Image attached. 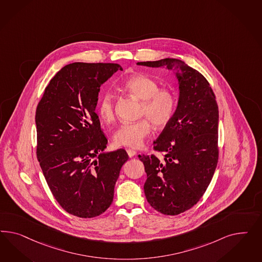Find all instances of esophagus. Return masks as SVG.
I'll use <instances>...</instances> for the list:
<instances>
[{
    "mask_svg": "<svg viewBox=\"0 0 262 262\" xmlns=\"http://www.w3.org/2000/svg\"><path fill=\"white\" fill-rule=\"evenodd\" d=\"M127 152L129 158H133V157H135V155H136V151L135 150H132V149H127Z\"/></svg>",
    "mask_w": 262,
    "mask_h": 262,
    "instance_id": "esophagus-1",
    "label": "esophagus"
}]
</instances>
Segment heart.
<instances>
[{
  "mask_svg": "<svg viewBox=\"0 0 262 262\" xmlns=\"http://www.w3.org/2000/svg\"><path fill=\"white\" fill-rule=\"evenodd\" d=\"M123 88L141 101L139 117L146 118L121 125L113 135V142L118 147L138 148L151 135V121L157 127H165L170 123L177 108V96L168 89H159V83L145 75L130 77L124 82ZM98 114L105 123L115 119L114 97L111 93H104L101 97Z\"/></svg>",
  "mask_w": 262,
  "mask_h": 262,
  "instance_id": "b5f03b06",
  "label": "heart"
}]
</instances>
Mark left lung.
Returning a JSON list of instances; mask_svg holds the SVG:
<instances>
[{
    "label": "left lung",
    "instance_id": "1",
    "mask_svg": "<svg viewBox=\"0 0 262 262\" xmlns=\"http://www.w3.org/2000/svg\"><path fill=\"white\" fill-rule=\"evenodd\" d=\"M137 65L177 69L178 106L174 117L154 142V150L162 157L139 155L138 158L147 174L144 192L148 203L162 214H180L202 198L217 166L216 98L206 78L182 60L164 58Z\"/></svg>",
    "mask_w": 262,
    "mask_h": 262
}]
</instances>
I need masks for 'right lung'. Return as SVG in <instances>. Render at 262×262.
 <instances>
[{
  "label": "right lung",
  "mask_w": 262,
  "mask_h": 262,
  "mask_svg": "<svg viewBox=\"0 0 262 262\" xmlns=\"http://www.w3.org/2000/svg\"><path fill=\"white\" fill-rule=\"evenodd\" d=\"M119 64L75 62L45 88L35 113L36 156L48 186L65 211L80 218L103 213L113 201L124 149L104 152L107 139L95 108L100 88Z\"/></svg>",
  "instance_id": "1"
}]
</instances>
